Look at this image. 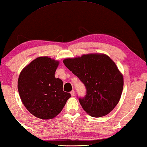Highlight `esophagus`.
I'll use <instances>...</instances> for the list:
<instances>
[{
	"label": "esophagus",
	"mask_w": 147,
	"mask_h": 147,
	"mask_svg": "<svg viewBox=\"0 0 147 147\" xmlns=\"http://www.w3.org/2000/svg\"><path fill=\"white\" fill-rule=\"evenodd\" d=\"M70 94H71V96H75V90H71L70 92Z\"/></svg>",
	"instance_id": "34e87169"
}]
</instances>
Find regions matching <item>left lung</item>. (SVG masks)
<instances>
[{
  "label": "left lung",
  "mask_w": 147,
  "mask_h": 147,
  "mask_svg": "<svg viewBox=\"0 0 147 147\" xmlns=\"http://www.w3.org/2000/svg\"><path fill=\"white\" fill-rule=\"evenodd\" d=\"M63 63L86 88L79 102L87 114L99 118L109 114L119 102L123 77L115 63L105 54L91 53L66 58Z\"/></svg>",
  "instance_id": "8db88e82"
}]
</instances>
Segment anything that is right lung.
Wrapping results in <instances>:
<instances>
[{
	"mask_svg": "<svg viewBox=\"0 0 147 147\" xmlns=\"http://www.w3.org/2000/svg\"><path fill=\"white\" fill-rule=\"evenodd\" d=\"M58 65V61L40 57L26 66L19 75L18 89L21 99L36 118L53 119L71 97L63 91L62 80L55 77Z\"/></svg>",
	"mask_w": 147,
	"mask_h": 147,
	"instance_id": "add662e5",
	"label": "right lung"
}]
</instances>
